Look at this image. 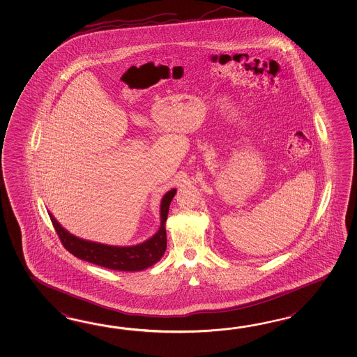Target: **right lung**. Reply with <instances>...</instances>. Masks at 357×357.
Segmentation results:
<instances>
[{"label": "right lung", "mask_w": 357, "mask_h": 357, "mask_svg": "<svg viewBox=\"0 0 357 357\" xmlns=\"http://www.w3.org/2000/svg\"><path fill=\"white\" fill-rule=\"evenodd\" d=\"M176 190L167 192L161 199L160 215L161 225L158 233L141 245L129 247L109 246L97 242H91L73 236L68 230L63 229L54 215L48 213L54 224L57 236L63 246L80 260L92 262L98 266L120 271H139L150 268L159 261L167 250V230L165 222L167 219L170 202L175 196Z\"/></svg>", "instance_id": "right-lung-1"}]
</instances>
